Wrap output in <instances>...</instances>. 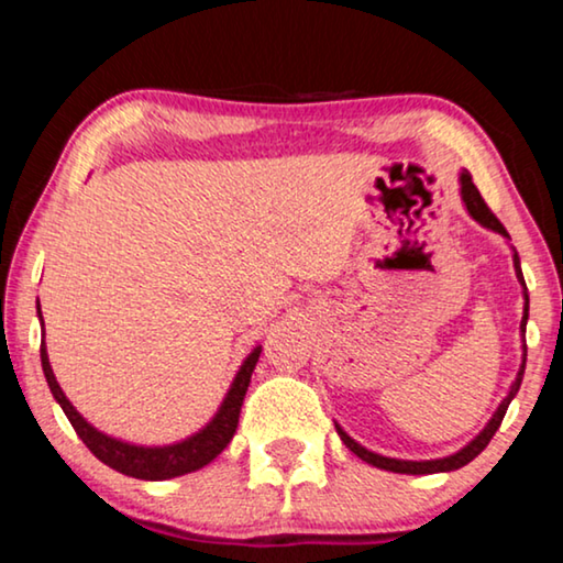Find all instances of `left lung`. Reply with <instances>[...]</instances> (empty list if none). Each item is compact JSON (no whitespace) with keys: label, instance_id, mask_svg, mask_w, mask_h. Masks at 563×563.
<instances>
[{"label":"left lung","instance_id":"8db88e82","mask_svg":"<svg viewBox=\"0 0 563 563\" xmlns=\"http://www.w3.org/2000/svg\"><path fill=\"white\" fill-rule=\"evenodd\" d=\"M461 197H464L466 210H468V214H472V218H474L476 222H482L484 228L495 230V233H499V235L510 238V235H507V230H505L503 222L497 220V214L492 212L489 207H487V202H484V199H482L479 189L474 187L472 174H468V172H461ZM512 261H515V274H518V279H520V284H522V289H526V279H522L518 253H515ZM526 322H528V289H526V312H522V322H520L522 335H526ZM526 356H528V353L522 351V366H520L518 376H515V384L510 387V395H507V397L503 399V405H499V407H497V412L492 415V420L487 422V428H484L482 433L476 435L474 441L466 445V449H461L459 453H453V456L433 459V461H402V459H387V456H379V453L366 451L364 445H358L356 441H353V438H351L349 433H343V428H338V426H335L338 435H341V441H343L345 445H349V449H351L353 453H356V456H358L361 461H366V464H372V466H376V468H387V472H395V474H438V472H453V468L466 466L468 461H474L476 456H479V453H482L484 449H487V443L492 441V435H495V433H497V428L503 426V418H505V412H507V405L512 402V397L518 395V389H520L522 372H526Z\"/></svg>","mask_w":563,"mask_h":563}]
</instances>
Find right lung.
I'll use <instances>...</instances> for the list:
<instances>
[{"instance_id": "obj_1", "label": "right lung", "mask_w": 563, "mask_h": 563, "mask_svg": "<svg viewBox=\"0 0 563 563\" xmlns=\"http://www.w3.org/2000/svg\"><path fill=\"white\" fill-rule=\"evenodd\" d=\"M37 318H43L41 305H37ZM258 356H261V345L258 349H253L251 356L243 361L241 372L235 374V382L228 391L225 402L220 405V410L212 418L210 426H207L205 430H199L197 435H191L181 443L164 445V449H145V445H130V443L118 441V438L99 433L97 428H91L89 422L74 410V405L68 402L66 395L58 387L56 376H53L45 343H41V361H43L45 382H48V387L53 391V397H56V402L60 405V410L66 412L68 422L74 426L76 435L81 438L84 445H87V449L95 453L102 464L114 468V472H120L125 476H135V479H145V482H161V479H172V476L197 472V468L207 466L212 459H218L220 453L225 451V445L233 441V435H235L238 418H241L243 397H245V391H249L251 374H253V368H256Z\"/></svg>"}]
</instances>
